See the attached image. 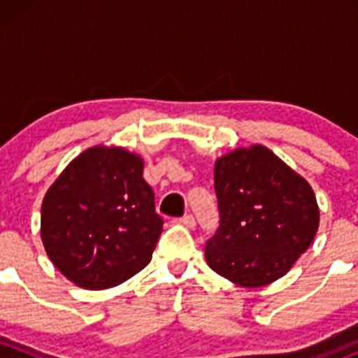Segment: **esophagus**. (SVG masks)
<instances>
[{
    "instance_id": "obj_1",
    "label": "esophagus",
    "mask_w": 358,
    "mask_h": 358,
    "mask_svg": "<svg viewBox=\"0 0 358 358\" xmlns=\"http://www.w3.org/2000/svg\"><path fill=\"white\" fill-rule=\"evenodd\" d=\"M180 223H182L183 227H187V229H194V227H196V220H194L192 215H185L183 218H180Z\"/></svg>"
}]
</instances>
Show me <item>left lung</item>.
Masks as SVG:
<instances>
[{"label":"left lung","instance_id":"left-lung-1","mask_svg":"<svg viewBox=\"0 0 358 358\" xmlns=\"http://www.w3.org/2000/svg\"><path fill=\"white\" fill-rule=\"evenodd\" d=\"M215 190L220 227L206 262L236 286L275 282L313 243L320 211L312 185L265 145L216 159Z\"/></svg>","mask_w":358,"mask_h":358}]
</instances>
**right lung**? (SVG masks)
<instances>
[{
    "mask_svg": "<svg viewBox=\"0 0 358 358\" xmlns=\"http://www.w3.org/2000/svg\"><path fill=\"white\" fill-rule=\"evenodd\" d=\"M161 232L143 157L124 147L100 143L83 150L43 197L46 255L83 289L131 279L150 263Z\"/></svg>",
    "mask_w": 358,
    "mask_h": 358,
    "instance_id": "1",
    "label": "right lung"
}]
</instances>
